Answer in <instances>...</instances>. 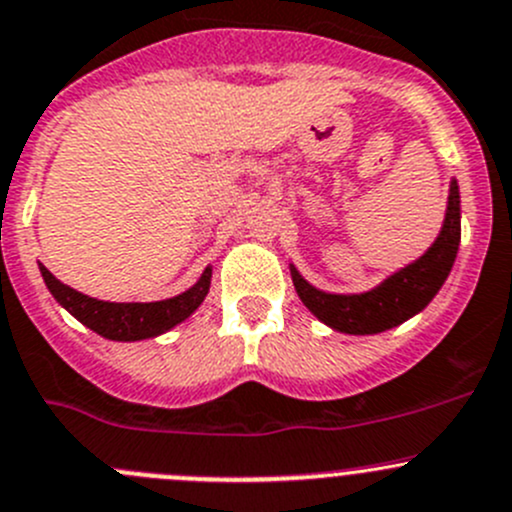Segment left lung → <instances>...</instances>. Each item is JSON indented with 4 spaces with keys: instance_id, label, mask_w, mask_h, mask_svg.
<instances>
[{
    "instance_id": "8db88e82",
    "label": "left lung",
    "mask_w": 512,
    "mask_h": 512,
    "mask_svg": "<svg viewBox=\"0 0 512 512\" xmlns=\"http://www.w3.org/2000/svg\"><path fill=\"white\" fill-rule=\"evenodd\" d=\"M460 247V187L450 180L445 220L433 245L388 275L380 285L365 292H325L310 285L295 265H290L292 285L302 305L327 327L345 335H377L403 325L430 305L443 282L448 280Z\"/></svg>"
}]
</instances>
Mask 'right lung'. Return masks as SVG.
<instances>
[{
  "label": "right lung",
  "mask_w": 512,
  "mask_h": 512,
  "mask_svg": "<svg viewBox=\"0 0 512 512\" xmlns=\"http://www.w3.org/2000/svg\"><path fill=\"white\" fill-rule=\"evenodd\" d=\"M39 272L44 277V285L52 292L54 300L77 317L82 325L94 330L97 335L107 337V340L117 342H137L150 340V337L162 335V332L172 330L175 325L185 322L197 307L205 302L207 292H210L212 267L207 265L200 280L190 287V290L180 292L175 297L157 302H107L89 297L84 292H77L74 287L59 282L47 267L39 262Z\"/></svg>",
  "instance_id": "obj_1"
}]
</instances>
